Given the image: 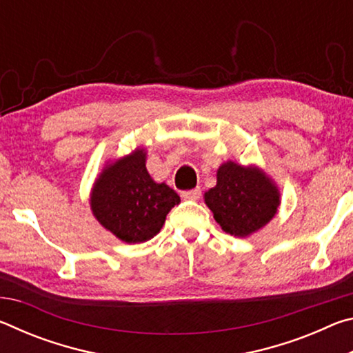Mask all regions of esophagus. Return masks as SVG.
<instances>
[{
    "label": "esophagus",
    "mask_w": 353,
    "mask_h": 353,
    "mask_svg": "<svg viewBox=\"0 0 353 353\" xmlns=\"http://www.w3.org/2000/svg\"><path fill=\"white\" fill-rule=\"evenodd\" d=\"M201 188H194V190H190V191H182V198L183 199H188V201H198L201 198Z\"/></svg>",
    "instance_id": "34e87169"
}]
</instances>
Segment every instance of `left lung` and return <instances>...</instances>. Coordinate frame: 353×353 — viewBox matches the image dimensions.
Here are the masks:
<instances>
[{"instance_id": "1", "label": "left lung", "mask_w": 353, "mask_h": 353, "mask_svg": "<svg viewBox=\"0 0 353 353\" xmlns=\"http://www.w3.org/2000/svg\"><path fill=\"white\" fill-rule=\"evenodd\" d=\"M204 199L221 229L241 238L265 227L280 205L279 188L265 172L235 162L219 166L216 185Z\"/></svg>"}]
</instances>
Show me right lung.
Wrapping results in <instances>:
<instances>
[{
	"instance_id": "right-lung-1",
	"label": "right lung",
	"mask_w": 353,
	"mask_h": 353,
	"mask_svg": "<svg viewBox=\"0 0 353 353\" xmlns=\"http://www.w3.org/2000/svg\"><path fill=\"white\" fill-rule=\"evenodd\" d=\"M181 198L152 181L145 149L109 163L93 185L90 205L99 224L124 243H145L159 234Z\"/></svg>"
}]
</instances>
